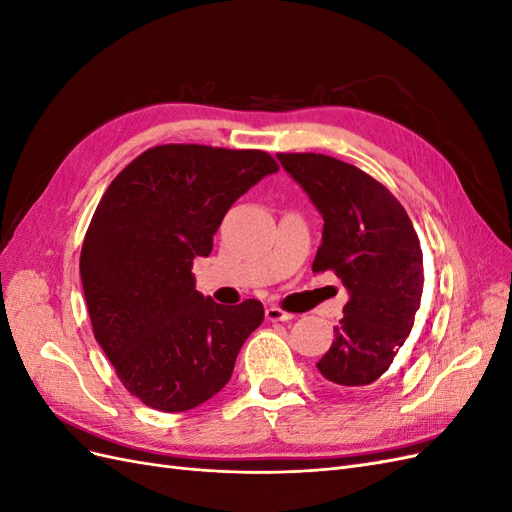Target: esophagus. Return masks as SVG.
<instances>
[{
  "mask_svg": "<svg viewBox=\"0 0 512 512\" xmlns=\"http://www.w3.org/2000/svg\"><path fill=\"white\" fill-rule=\"evenodd\" d=\"M265 316L269 322H288L294 318L290 312H284V309H280L277 305H269L265 309Z\"/></svg>",
  "mask_w": 512,
  "mask_h": 512,
  "instance_id": "obj_1",
  "label": "esophagus"
}]
</instances>
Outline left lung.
<instances>
[{
  "mask_svg": "<svg viewBox=\"0 0 512 512\" xmlns=\"http://www.w3.org/2000/svg\"><path fill=\"white\" fill-rule=\"evenodd\" d=\"M322 215L316 273L333 271L348 290L344 318L322 378L346 391H365L393 369L412 331L425 284L423 252L406 209L363 170L322 153H277Z\"/></svg>",
  "mask_w": 512,
  "mask_h": 512,
  "instance_id": "obj_1",
  "label": "left lung"
}]
</instances>
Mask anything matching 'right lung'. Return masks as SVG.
I'll use <instances>...</instances> for the list:
<instances>
[{
	"instance_id": "right-lung-1",
	"label": "right lung",
	"mask_w": 512,
	"mask_h": 512,
	"mask_svg": "<svg viewBox=\"0 0 512 512\" xmlns=\"http://www.w3.org/2000/svg\"><path fill=\"white\" fill-rule=\"evenodd\" d=\"M280 170L265 151L162 145L108 185L81 250L91 327L119 380L145 406L192 410L218 395L265 307H224L196 290L226 211Z\"/></svg>"
}]
</instances>
